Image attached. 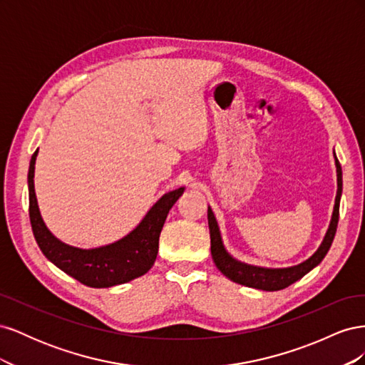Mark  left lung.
Returning <instances> with one entry per match:
<instances>
[{
  "mask_svg": "<svg viewBox=\"0 0 365 365\" xmlns=\"http://www.w3.org/2000/svg\"><path fill=\"white\" fill-rule=\"evenodd\" d=\"M335 165H336L338 190H336L335 207H334L332 220H330L329 230L319 248L307 260H304L300 264H295V267L262 268V267H254V264L239 262L235 257H231L222 244V237H220V231L216 222V217L212 212V208L208 207L207 216H208L210 240H212V257L217 269L230 280H233L239 284L248 286V288L262 289V291H280V289L288 288L289 284L300 280L303 275H306L309 271L314 269L317 264L324 259L330 245H332L335 233H336V227H338L339 200H341V192H342V170L336 155H335Z\"/></svg>",
  "mask_w": 365,
  "mask_h": 365,
  "instance_id": "1",
  "label": "left lung"
}]
</instances>
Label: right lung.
<instances>
[{"label": "right lung", "mask_w": 365, "mask_h": 365, "mask_svg": "<svg viewBox=\"0 0 365 365\" xmlns=\"http://www.w3.org/2000/svg\"><path fill=\"white\" fill-rule=\"evenodd\" d=\"M36 157L38 150L31 155L29 168V215L33 235L43 256L65 274L90 288H109L145 275L157 259L164 220L184 193V187L163 195L141 222L123 239L105 247L82 250L63 244L43 224L33 181Z\"/></svg>", "instance_id": "1"}]
</instances>
